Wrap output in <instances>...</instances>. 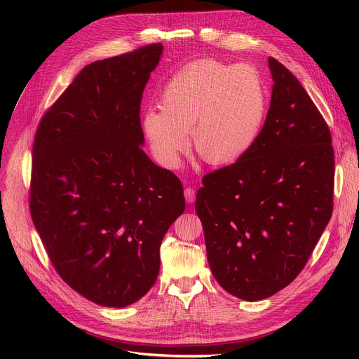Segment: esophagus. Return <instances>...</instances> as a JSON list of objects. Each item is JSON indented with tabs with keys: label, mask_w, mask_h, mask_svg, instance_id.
I'll return each mask as SVG.
<instances>
[{
	"label": "esophagus",
	"mask_w": 359,
	"mask_h": 359,
	"mask_svg": "<svg viewBox=\"0 0 359 359\" xmlns=\"http://www.w3.org/2000/svg\"><path fill=\"white\" fill-rule=\"evenodd\" d=\"M195 189H192V187H186L184 189V199L187 203H194L195 202Z\"/></svg>",
	"instance_id": "1"
}]
</instances>
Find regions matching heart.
I'll use <instances>...</instances> for the list:
<instances>
[{"instance_id":"1","label":"heart","mask_w":359,"mask_h":359,"mask_svg":"<svg viewBox=\"0 0 359 359\" xmlns=\"http://www.w3.org/2000/svg\"><path fill=\"white\" fill-rule=\"evenodd\" d=\"M268 88L257 68L201 60L170 79L141 129L154 160L177 168L189 144L212 165H230L257 142L268 113Z\"/></svg>"}]
</instances>
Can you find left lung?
<instances>
[{"mask_svg": "<svg viewBox=\"0 0 359 359\" xmlns=\"http://www.w3.org/2000/svg\"><path fill=\"white\" fill-rule=\"evenodd\" d=\"M268 64L272 96L257 142L206 175L195 203L214 278L244 301L291 284L333 210L330 130L294 75L275 58Z\"/></svg>", "mask_w": 359, "mask_h": 359, "instance_id": "8db88e82", "label": "left lung"}]
</instances>
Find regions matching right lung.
Returning <instances> with one entry per match:
<instances>
[{
    "label": "right lung",
    "mask_w": 359,
    "mask_h": 359,
    "mask_svg": "<svg viewBox=\"0 0 359 359\" xmlns=\"http://www.w3.org/2000/svg\"><path fill=\"white\" fill-rule=\"evenodd\" d=\"M163 49L84 67L34 137V227L60 276L103 307L134 304L154 285L163 237L184 211L180 180L141 148V99Z\"/></svg>",
    "instance_id": "obj_1"
}]
</instances>
